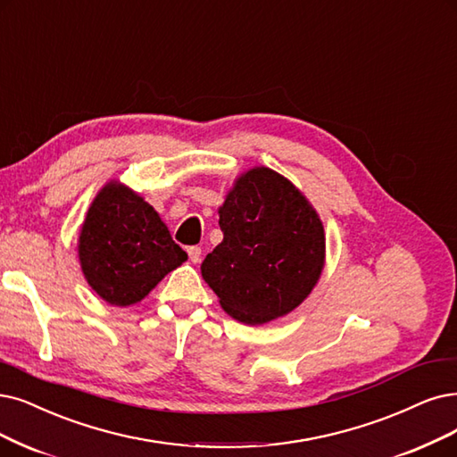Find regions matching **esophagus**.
Returning <instances> with one entry per match:
<instances>
[{
	"label": "esophagus",
	"instance_id": "obj_1",
	"mask_svg": "<svg viewBox=\"0 0 457 457\" xmlns=\"http://www.w3.org/2000/svg\"><path fill=\"white\" fill-rule=\"evenodd\" d=\"M188 256H190L192 263H197L201 260V248L199 246H190L188 248Z\"/></svg>",
	"mask_w": 457,
	"mask_h": 457
}]
</instances>
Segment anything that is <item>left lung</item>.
Masks as SVG:
<instances>
[{
    "mask_svg": "<svg viewBox=\"0 0 457 457\" xmlns=\"http://www.w3.org/2000/svg\"><path fill=\"white\" fill-rule=\"evenodd\" d=\"M224 241L201 263L220 305L260 326L292 312L322 275V220L295 186L269 167L235 180L218 209Z\"/></svg>",
    "mask_w": 457,
    "mask_h": 457,
    "instance_id": "obj_1",
    "label": "left lung"
}]
</instances>
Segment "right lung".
I'll use <instances>...</instances> for the list:
<instances>
[{"instance_id": "add662e5", "label": "right lung", "mask_w": 457, "mask_h": 457, "mask_svg": "<svg viewBox=\"0 0 457 457\" xmlns=\"http://www.w3.org/2000/svg\"><path fill=\"white\" fill-rule=\"evenodd\" d=\"M79 260L92 290L109 305L139 303L188 254L154 207L111 180L99 190L79 235Z\"/></svg>"}]
</instances>
